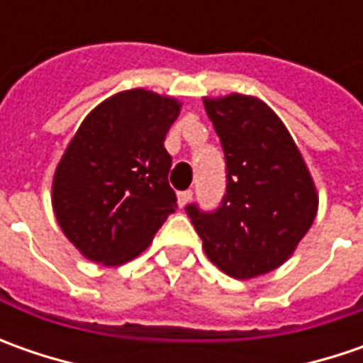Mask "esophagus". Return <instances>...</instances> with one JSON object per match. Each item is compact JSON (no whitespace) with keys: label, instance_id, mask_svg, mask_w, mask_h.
Wrapping results in <instances>:
<instances>
[{"label":"esophagus","instance_id":"34e87169","mask_svg":"<svg viewBox=\"0 0 363 363\" xmlns=\"http://www.w3.org/2000/svg\"><path fill=\"white\" fill-rule=\"evenodd\" d=\"M191 196H194V191H191V189L179 191V194H177V203H179V208H184V206L191 200Z\"/></svg>","mask_w":363,"mask_h":363}]
</instances>
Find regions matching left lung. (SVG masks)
<instances>
[{"label": "left lung", "instance_id": "1", "mask_svg": "<svg viewBox=\"0 0 363 363\" xmlns=\"http://www.w3.org/2000/svg\"><path fill=\"white\" fill-rule=\"evenodd\" d=\"M226 160L216 210L188 203L203 252L234 279L274 271L293 255L317 214V191L283 121L255 96L203 99Z\"/></svg>", "mask_w": 363, "mask_h": 363}]
</instances>
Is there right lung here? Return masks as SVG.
<instances>
[{
    "mask_svg": "<svg viewBox=\"0 0 363 363\" xmlns=\"http://www.w3.org/2000/svg\"><path fill=\"white\" fill-rule=\"evenodd\" d=\"M177 115V101L135 89L106 99L78 127L56 167L52 203L66 238L92 262L135 258L175 212L163 141Z\"/></svg>",
    "mask_w": 363,
    "mask_h": 363,
    "instance_id": "right-lung-1",
    "label": "right lung"
}]
</instances>
